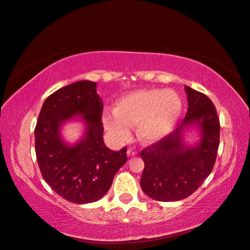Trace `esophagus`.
Masks as SVG:
<instances>
[{
	"label": "esophagus",
	"mask_w": 250,
	"mask_h": 250,
	"mask_svg": "<svg viewBox=\"0 0 250 250\" xmlns=\"http://www.w3.org/2000/svg\"><path fill=\"white\" fill-rule=\"evenodd\" d=\"M138 154V152L136 151V149L134 147H129L128 149H127V155H128L129 157L131 156H136V155Z\"/></svg>",
	"instance_id": "34e87169"
}]
</instances>
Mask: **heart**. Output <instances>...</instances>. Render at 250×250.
Segmentation results:
<instances>
[{"instance_id":"1","label":"heart","mask_w":250,"mask_h":250,"mask_svg":"<svg viewBox=\"0 0 250 250\" xmlns=\"http://www.w3.org/2000/svg\"><path fill=\"white\" fill-rule=\"evenodd\" d=\"M179 94L172 90H137L125 94L113 108V114L103 116L106 129L118 140H124L129 127L141 142L151 144L167 136L173 129L182 113Z\"/></svg>"}]
</instances>
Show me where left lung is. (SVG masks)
Listing matches in <instances>:
<instances>
[{
  "label": "left lung",
  "mask_w": 250,
  "mask_h": 250,
  "mask_svg": "<svg viewBox=\"0 0 250 250\" xmlns=\"http://www.w3.org/2000/svg\"><path fill=\"white\" fill-rule=\"evenodd\" d=\"M188 110L179 127L156 143L142 149L143 192L158 201H179L189 197L209 175L217 157L220 124L212 101L203 93L185 86ZM196 125L201 142L193 147L182 141L184 129Z\"/></svg>",
  "instance_id": "obj_1"
}]
</instances>
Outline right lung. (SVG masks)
<instances>
[{"label": "right lung", "instance_id": "add662e5", "mask_svg": "<svg viewBox=\"0 0 250 250\" xmlns=\"http://www.w3.org/2000/svg\"><path fill=\"white\" fill-rule=\"evenodd\" d=\"M104 104L96 82L83 80L51 94L43 103L35 127V152L43 180L65 200L95 202L106 195L119 169L127 162V148L104 146ZM79 115L86 132L75 146L60 137V126Z\"/></svg>", "mask_w": 250, "mask_h": 250}]
</instances>
